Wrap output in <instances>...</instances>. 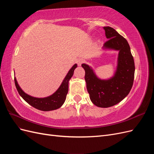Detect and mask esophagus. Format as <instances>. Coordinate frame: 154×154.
<instances>
[{"label":"esophagus","mask_w":154,"mask_h":154,"mask_svg":"<svg viewBox=\"0 0 154 154\" xmlns=\"http://www.w3.org/2000/svg\"><path fill=\"white\" fill-rule=\"evenodd\" d=\"M83 62V60L82 58H80L77 60V63L79 66H81V64Z\"/></svg>","instance_id":"esophagus-1"}]
</instances>
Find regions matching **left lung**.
Returning a JSON list of instances; mask_svg holds the SVG:
<instances>
[{"instance_id":"left-lung-1","label":"left lung","mask_w":154,"mask_h":154,"mask_svg":"<svg viewBox=\"0 0 154 154\" xmlns=\"http://www.w3.org/2000/svg\"><path fill=\"white\" fill-rule=\"evenodd\" d=\"M107 40L103 50L118 51L117 67L114 75L108 79H101L93 69L86 63L82 66L85 72L87 89L93 104L107 108L118 104L127 96L133 85L135 65L127 40L112 27H103Z\"/></svg>"}]
</instances>
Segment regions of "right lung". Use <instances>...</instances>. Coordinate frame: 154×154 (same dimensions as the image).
<instances>
[{
    "label": "right lung",
    "mask_w": 154,
    "mask_h": 154,
    "mask_svg": "<svg viewBox=\"0 0 154 154\" xmlns=\"http://www.w3.org/2000/svg\"><path fill=\"white\" fill-rule=\"evenodd\" d=\"M76 67L77 64L75 63L70 69L67 75L64 78L62 83L57 91L48 97H36L26 94L18 85L17 79L15 77V86L20 96L27 103L33 106L34 108L42 111L54 110L60 108L66 101L69 89V82L70 79L72 78L74 69Z\"/></svg>",
    "instance_id": "add662e5"
}]
</instances>
